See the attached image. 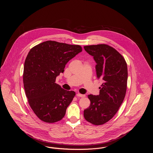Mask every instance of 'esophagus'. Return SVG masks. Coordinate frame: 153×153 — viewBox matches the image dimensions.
<instances>
[{
	"label": "esophagus",
	"mask_w": 153,
	"mask_h": 153,
	"mask_svg": "<svg viewBox=\"0 0 153 153\" xmlns=\"http://www.w3.org/2000/svg\"><path fill=\"white\" fill-rule=\"evenodd\" d=\"M76 96H77V97H85V95H84V94H79V93H78V94H76Z\"/></svg>",
	"instance_id": "34e87169"
}]
</instances>
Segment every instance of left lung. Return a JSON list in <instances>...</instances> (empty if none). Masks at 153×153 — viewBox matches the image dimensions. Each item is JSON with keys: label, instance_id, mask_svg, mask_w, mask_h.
<instances>
[{"label": "left lung", "instance_id": "left-lung-1", "mask_svg": "<svg viewBox=\"0 0 153 153\" xmlns=\"http://www.w3.org/2000/svg\"><path fill=\"white\" fill-rule=\"evenodd\" d=\"M85 51L94 57L97 76L103 81L98 95H88L90 106L84 111L88 122L102 125L117 113L126 96L128 70L123 56L106 44L85 46Z\"/></svg>", "mask_w": 153, "mask_h": 153}]
</instances>
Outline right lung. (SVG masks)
Segmentation results:
<instances>
[{"label":"right lung","mask_w":153,"mask_h":153,"mask_svg":"<svg viewBox=\"0 0 153 153\" xmlns=\"http://www.w3.org/2000/svg\"><path fill=\"white\" fill-rule=\"evenodd\" d=\"M82 51L79 45L48 41L33 47L24 64L23 85L28 102L42 121L61 120L75 95L55 83L68 62Z\"/></svg>","instance_id":"obj_1"}]
</instances>
